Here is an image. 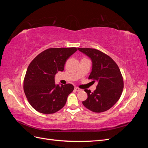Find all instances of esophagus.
Returning <instances> with one entry per match:
<instances>
[{
    "label": "esophagus",
    "mask_w": 148,
    "mask_h": 148,
    "mask_svg": "<svg viewBox=\"0 0 148 148\" xmlns=\"http://www.w3.org/2000/svg\"><path fill=\"white\" fill-rule=\"evenodd\" d=\"M75 89L76 91H82V89H79V88H78V87H75Z\"/></svg>",
    "instance_id": "1"
}]
</instances>
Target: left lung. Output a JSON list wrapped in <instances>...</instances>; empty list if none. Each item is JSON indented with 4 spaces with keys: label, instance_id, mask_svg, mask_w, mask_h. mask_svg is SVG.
I'll use <instances>...</instances> for the list:
<instances>
[{
    "label": "left lung",
    "instance_id": "obj_1",
    "mask_svg": "<svg viewBox=\"0 0 148 148\" xmlns=\"http://www.w3.org/2000/svg\"><path fill=\"white\" fill-rule=\"evenodd\" d=\"M78 49L91 59L92 71L88 78L97 82L94 92L84 89L88 98L82 102L83 104L94 112L109 110L119 101L123 89V79L117 64L109 56L97 49Z\"/></svg>",
    "mask_w": 148,
    "mask_h": 148
}]
</instances>
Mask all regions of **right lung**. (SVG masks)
Instances as JSON below:
<instances>
[{
    "label": "right lung",
    "instance_id": "add662e5",
    "mask_svg": "<svg viewBox=\"0 0 148 148\" xmlns=\"http://www.w3.org/2000/svg\"><path fill=\"white\" fill-rule=\"evenodd\" d=\"M77 51L76 47L47 49L31 62L25 77L23 89L29 103L36 110L51 114L65 105L74 86L71 84H56L55 75L63 71L66 60Z\"/></svg>",
    "mask_w": 148,
    "mask_h": 148
}]
</instances>
